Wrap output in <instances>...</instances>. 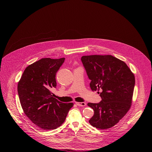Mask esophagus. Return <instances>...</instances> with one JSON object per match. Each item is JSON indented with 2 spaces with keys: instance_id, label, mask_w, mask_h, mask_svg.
I'll use <instances>...</instances> for the list:
<instances>
[{
  "instance_id": "1",
  "label": "esophagus",
  "mask_w": 152,
  "mask_h": 152,
  "mask_svg": "<svg viewBox=\"0 0 152 152\" xmlns=\"http://www.w3.org/2000/svg\"><path fill=\"white\" fill-rule=\"evenodd\" d=\"M76 104L78 106H86V103L85 102H76Z\"/></svg>"
}]
</instances>
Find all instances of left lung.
Listing matches in <instances>:
<instances>
[{
	"label": "left lung",
	"mask_w": 152,
	"mask_h": 152,
	"mask_svg": "<svg viewBox=\"0 0 152 152\" xmlns=\"http://www.w3.org/2000/svg\"><path fill=\"white\" fill-rule=\"evenodd\" d=\"M82 62L92 91H99L98 103H88L94 111L90 124L99 129L113 127L131 106L135 83L134 73L123 61L112 55L83 56Z\"/></svg>",
	"instance_id": "1"
}]
</instances>
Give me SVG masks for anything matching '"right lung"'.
Instances as JSON below:
<instances>
[{"instance_id":"right-lung-1","label":"right lung","mask_w":152,"mask_h":152,"mask_svg":"<svg viewBox=\"0 0 152 152\" xmlns=\"http://www.w3.org/2000/svg\"><path fill=\"white\" fill-rule=\"evenodd\" d=\"M65 60L42 58L28 66L20 79L17 91L25 115L43 130H53L65 121L73 103L59 102L52 95L56 74Z\"/></svg>"}]
</instances>
